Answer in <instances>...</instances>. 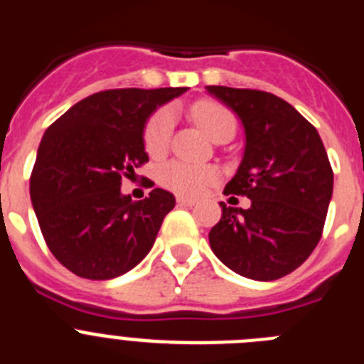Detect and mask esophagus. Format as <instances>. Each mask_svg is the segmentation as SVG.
Segmentation results:
<instances>
[{
    "label": "esophagus",
    "instance_id": "obj_1",
    "mask_svg": "<svg viewBox=\"0 0 364 364\" xmlns=\"http://www.w3.org/2000/svg\"><path fill=\"white\" fill-rule=\"evenodd\" d=\"M176 202H178L180 205H195V204H197V200H195V198H189V197H178V198H176Z\"/></svg>",
    "mask_w": 364,
    "mask_h": 364
}]
</instances>
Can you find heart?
Instances as JSON below:
<instances>
[{"label": "heart", "mask_w": 364, "mask_h": 364, "mask_svg": "<svg viewBox=\"0 0 364 364\" xmlns=\"http://www.w3.org/2000/svg\"><path fill=\"white\" fill-rule=\"evenodd\" d=\"M191 112L193 118L204 129V133L215 142L235 134L237 118L226 105L205 100V102H198ZM173 122H175V117H173V111L169 107L160 109L149 118L146 131H144V142H146L147 153L159 156L167 149L169 140H171ZM215 178H217V171L213 167L195 166V164L176 162V160L166 164L160 169V182L166 188L182 193V195H198Z\"/></svg>", "instance_id": "obj_1"}]
</instances>
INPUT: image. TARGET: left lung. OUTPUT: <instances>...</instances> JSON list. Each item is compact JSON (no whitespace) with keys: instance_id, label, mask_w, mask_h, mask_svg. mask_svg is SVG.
<instances>
[{"instance_id":"8db88e82","label":"left lung","mask_w":364,"mask_h":364,"mask_svg":"<svg viewBox=\"0 0 364 364\" xmlns=\"http://www.w3.org/2000/svg\"><path fill=\"white\" fill-rule=\"evenodd\" d=\"M240 118L246 147L226 195L252 200L247 210L220 202L211 228L215 255L253 281L281 279L311 255L323 235L333 171L319 133L272 92L208 85Z\"/></svg>"}]
</instances>
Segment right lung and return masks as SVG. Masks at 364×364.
I'll return each instance as SVG.
<instances>
[{
	"label": "right lung",
	"instance_id": "add662e5",
	"mask_svg": "<svg viewBox=\"0 0 364 364\" xmlns=\"http://www.w3.org/2000/svg\"><path fill=\"white\" fill-rule=\"evenodd\" d=\"M186 91L95 92L45 131L31 175V200L50 253L74 275L114 279L153 247L175 197L154 188L144 200H133L122 195V178L149 160L144 147L147 118Z\"/></svg>",
	"mask_w": 364,
	"mask_h": 364
}]
</instances>
